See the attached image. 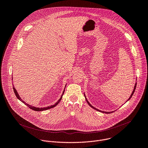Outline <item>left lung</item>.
Segmentation results:
<instances>
[{"mask_svg": "<svg viewBox=\"0 0 148 148\" xmlns=\"http://www.w3.org/2000/svg\"><path fill=\"white\" fill-rule=\"evenodd\" d=\"M136 83H135V86H134V90H133V91H132V94H131V96L130 97V98H129V99L126 101V102H127L128 101H129L131 98V97H132V95H133V94H134V92H135V89H136ZM84 97H85V98H86V101H87V103H88V104L90 105V106L91 107H92V108H94V110H97V111H99V112H103V113H105V114H111V113H112V112H113L114 111H112V112H105V111H101V110H99L98 109H97V108H95V107H94L92 105H91V104H90V103L88 102V101L87 99V98L86 97V95H85V94H84Z\"/></svg>", "mask_w": 148, "mask_h": 148, "instance_id": "8db88e82", "label": "left lung"}]
</instances>
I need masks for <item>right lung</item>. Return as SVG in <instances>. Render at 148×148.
<instances>
[{"label": "right lung", "mask_w": 148, "mask_h": 148, "mask_svg": "<svg viewBox=\"0 0 148 148\" xmlns=\"http://www.w3.org/2000/svg\"><path fill=\"white\" fill-rule=\"evenodd\" d=\"M66 86H65V88H66ZM13 91H14V94H15V95H16V97L17 98V99H19L20 101H22V102L23 103H24L25 104H26L29 108H30V109H32V110H34V111H45V110H49V109H50V108H53V107H56V105H58V103L60 102L61 99H62V95H63V94H64V91H65V88H64V91H63L62 94V95H61V96L60 98V99L57 101V102H56L54 105H51V106H49V107H44V108H38V107H35L32 106V105H29V104H28V103H26V102H25L24 101H23L22 99H21V98H20V96L18 95V94L17 93V90L15 89V88L13 87Z\"/></svg>", "instance_id": "1"}]
</instances>
